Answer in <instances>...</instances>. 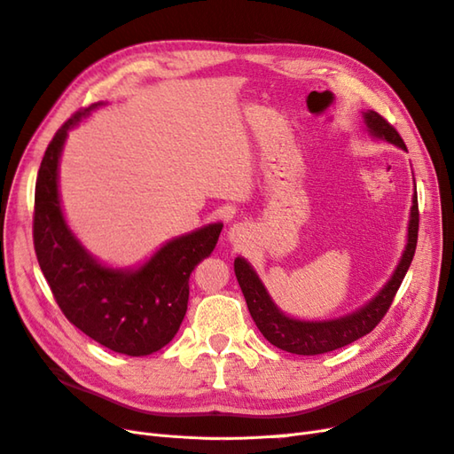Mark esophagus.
Here are the masks:
<instances>
[{
	"label": "esophagus",
	"mask_w": 454,
	"mask_h": 454,
	"mask_svg": "<svg viewBox=\"0 0 454 454\" xmlns=\"http://www.w3.org/2000/svg\"><path fill=\"white\" fill-rule=\"evenodd\" d=\"M246 235H248V229H246L244 225H232L229 231V240L232 244L240 246L242 242H246Z\"/></svg>",
	"instance_id": "34e87169"
}]
</instances>
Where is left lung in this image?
Instances as JSON below:
<instances>
[{"label":"left lung","instance_id":"8db88e82","mask_svg":"<svg viewBox=\"0 0 454 454\" xmlns=\"http://www.w3.org/2000/svg\"><path fill=\"white\" fill-rule=\"evenodd\" d=\"M365 125L371 136L379 140H387L407 151L405 142L390 122L379 115L377 112H365L364 114ZM417 239H419V200L417 191L413 195V206H411V219L407 229V246L402 255V261L397 263L392 278L388 284L382 287L377 297L369 301L365 307L356 310L348 316H342L337 320H324V322H303L294 320L290 316L278 310V307L272 303L270 295L267 294L265 286L261 284L255 270L250 263L242 257L235 259V274L240 284V290L244 294L246 305L252 314L255 325L270 345L278 347L280 350L301 354V356H316L337 350L340 347H347L350 342L358 340L360 337L373 332L375 325L384 318L388 312L392 301L400 290V286L405 278V272L409 270L411 261H413L417 250Z\"/></svg>","mask_w":454,"mask_h":454}]
</instances>
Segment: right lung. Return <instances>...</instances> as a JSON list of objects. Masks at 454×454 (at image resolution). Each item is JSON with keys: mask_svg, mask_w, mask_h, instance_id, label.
Here are the masks:
<instances>
[{"mask_svg": "<svg viewBox=\"0 0 454 454\" xmlns=\"http://www.w3.org/2000/svg\"><path fill=\"white\" fill-rule=\"evenodd\" d=\"M102 102L79 109L54 134L37 172L34 248L64 316L106 348L147 356L174 339L187 310L189 277L215 248L222 223L167 242L145 265H100L67 229L59 199V159L67 130Z\"/></svg>", "mask_w": 454, "mask_h": 454, "instance_id": "add662e5", "label": "right lung"}]
</instances>
